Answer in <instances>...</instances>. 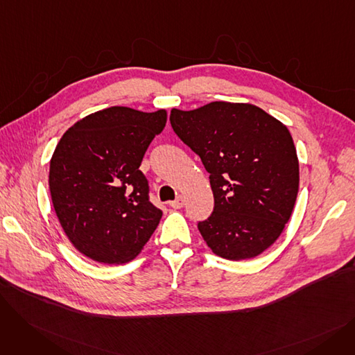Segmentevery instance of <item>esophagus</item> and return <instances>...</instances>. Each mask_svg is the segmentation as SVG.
I'll return each mask as SVG.
<instances>
[{"mask_svg": "<svg viewBox=\"0 0 355 355\" xmlns=\"http://www.w3.org/2000/svg\"><path fill=\"white\" fill-rule=\"evenodd\" d=\"M184 206V198L180 196L174 201H170V207L173 209H181Z\"/></svg>", "mask_w": 355, "mask_h": 355, "instance_id": "34e87169", "label": "esophagus"}]
</instances>
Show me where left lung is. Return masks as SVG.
Masks as SVG:
<instances>
[{
	"instance_id": "obj_1",
	"label": "left lung",
	"mask_w": 355,
	"mask_h": 355,
	"mask_svg": "<svg viewBox=\"0 0 355 355\" xmlns=\"http://www.w3.org/2000/svg\"><path fill=\"white\" fill-rule=\"evenodd\" d=\"M171 126L210 174L211 216L198 230L214 254L252 259L270 248L292 214L300 162L288 128L250 103L173 109Z\"/></svg>"
}]
</instances>
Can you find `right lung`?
<instances>
[{
	"instance_id": "right-lung-1",
	"label": "right lung",
	"mask_w": 355,
	"mask_h": 355,
	"mask_svg": "<svg viewBox=\"0 0 355 355\" xmlns=\"http://www.w3.org/2000/svg\"><path fill=\"white\" fill-rule=\"evenodd\" d=\"M165 123V109L112 106L78 121L55 146L49 173L53 207L86 257L130 262L155 232L162 211L149 201L139 165Z\"/></svg>"
}]
</instances>
